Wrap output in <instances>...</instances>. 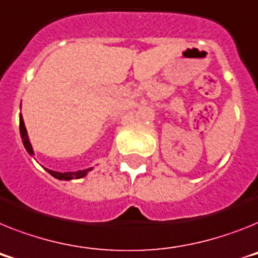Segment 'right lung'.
I'll use <instances>...</instances> for the list:
<instances>
[{"label":"right lung","mask_w":258,"mask_h":258,"mask_svg":"<svg viewBox=\"0 0 258 258\" xmlns=\"http://www.w3.org/2000/svg\"><path fill=\"white\" fill-rule=\"evenodd\" d=\"M19 131H21V138H22L23 146H25L26 151L29 152L30 156L34 155V149H32L31 143H30L29 135H27V130L25 127V122H23L22 114L19 116ZM93 168H89V169H84V170H77V172H67V173H60V172H55V170H49L45 169L47 172L53 176L55 178L57 179H64V181H69V179H77V178H82V177H85L88 174V172H90Z\"/></svg>","instance_id":"1"}]
</instances>
